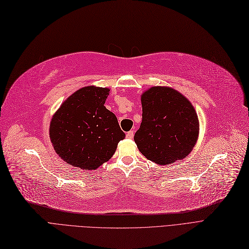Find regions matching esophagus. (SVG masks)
Instances as JSON below:
<instances>
[{
	"label": "esophagus",
	"instance_id": "esophagus-1",
	"mask_svg": "<svg viewBox=\"0 0 249 249\" xmlns=\"http://www.w3.org/2000/svg\"><path fill=\"white\" fill-rule=\"evenodd\" d=\"M133 135H134V131H133V130H130V131H128V132L126 133V138L131 140V139L133 138Z\"/></svg>",
	"mask_w": 249,
	"mask_h": 249
}]
</instances>
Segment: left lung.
<instances>
[{"label":"left lung","instance_id":"left-lung-1","mask_svg":"<svg viewBox=\"0 0 249 249\" xmlns=\"http://www.w3.org/2000/svg\"><path fill=\"white\" fill-rule=\"evenodd\" d=\"M142 120L134 134L142 154L157 164L183 159L194 149L198 120L191 103L167 87H153L142 95Z\"/></svg>","mask_w":249,"mask_h":249}]
</instances>
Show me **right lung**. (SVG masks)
<instances>
[{"instance_id": "1", "label": "right lung", "mask_w": 249, "mask_h": 249, "mask_svg": "<svg viewBox=\"0 0 249 249\" xmlns=\"http://www.w3.org/2000/svg\"><path fill=\"white\" fill-rule=\"evenodd\" d=\"M109 90L85 87L64 101L52 119L53 149L66 162L82 170H95L116 152L125 133L104 103Z\"/></svg>"}]
</instances>
